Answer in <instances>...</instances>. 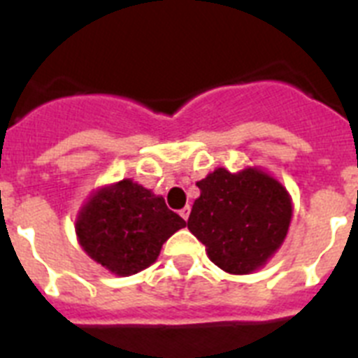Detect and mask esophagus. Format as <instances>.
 Wrapping results in <instances>:
<instances>
[{
	"mask_svg": "<svg viewBox=\"0 0 358 358\" xmlns=\"http://www.w3.org/2000/svg\"><path fill=\"white\" fill-rule=\"evenodd\" d=\"M190 210H192L190 206H188V204H186L185 208H182L181 212H179V215H181L182 219H185V221H188V215H190Z\"/></svg>",
	"mask_w": 358,
	"mask_h": 358,
	"instance_id": "obj_1",
	"label": "esophagus"
}]
</instances>
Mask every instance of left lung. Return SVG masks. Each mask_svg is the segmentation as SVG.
I'll return each instance as SVG.
<instances>
[{
    "instance_id": "1",
    "label": "left lung",
    "mask_w": 358,
    "mask_h": 358,
    "mask_svg": "<svg viewBox=\"0 0 358 358\" xmlns=\"http://www.w3.org/2000/svg\"><path fill=\"white\" fill-rule=\"evenodd\" d=\"M197 186L188 230L206 246L210 261L237 275L262 266L288 234L292 201L282 185L253 168H217Z\"/></svg>"
}]
</instances>
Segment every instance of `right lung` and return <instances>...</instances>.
I'll return each instance as SVG.
<instances>
[{
    "instance_id": "1",
    "label": "right lung",
    "mask_w": 358,
    "mask_h": 358,
    "mask_svg": "<svg viewBox=\"0 0 358 358\" xmlns=\"http://www.w3.org/2000/svg\"><path fill=\"white\" fill-rule=\"evenodd\" d=\"M185 226L163 197L123 179L92 195L76 231L85 252L101 266L115 275H134L155 262L164 241Z\"/></svg>"
}]
</instances>
